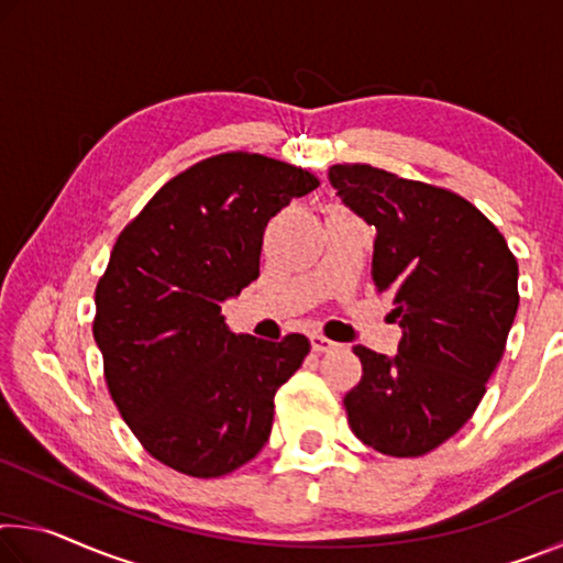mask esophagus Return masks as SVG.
Returning <instances> with one entry per match:
<instances>
[{"label": "esophagus", "instance_id": "34e87169", "mask_svg": "<svg viewBox=\"0 0 563 563\" xmlns=\"http://www.w3.org/2000/svg\"><path fill=\"white\" fill-rule=\"evenodd\" d=\"M310 345H312V350H316V352H332V350L338 347V342L328 340L325 335H320V332H312V335H310Z\"/></svg>", "mask_w": 563, "mask_h": 563}]
</instances>
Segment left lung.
<instances>
[{"label":"left lung","mask_w":563,"mask_h":563,"mask_svg":"<svg viewBox=\"0 0 563 563\" xmlns=\"http://www.w3.org/2000/svg\"><path fill=\"white\" fill-rule=\"evenodd\" d=\"M330 186L375 225L373 280L395 302L397 355L362 345L345 395L350 430L389 456H422L474 415L519 308V265L487 216L446 188L367 164H338Z\"/></svg>","instance_id":"left-lung-1"}]
</instances>
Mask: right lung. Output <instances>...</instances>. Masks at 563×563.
I'll list each match as a JSON object with an SVG mask.
<instances>
[{
    "label": "right lung",
    "mask_w": 563,
    "mask_h": 563,
    "mask_svg": "<svg viewBox=\"0 0 563 563\" xmlns=\"http://www.w3.org/2000/svg\"><path fill=\"white\" fill-rule=\"evenodd\" d=\"M318 186L298 166L233 151L170 178L117 238L93 340L123 422L170 470L223 476L268 442L275 393L310 342L235 335L221 302L261 275L271 218Z\"/></svg>",
    "instance_id": "obj_1"
}]
</instances>
